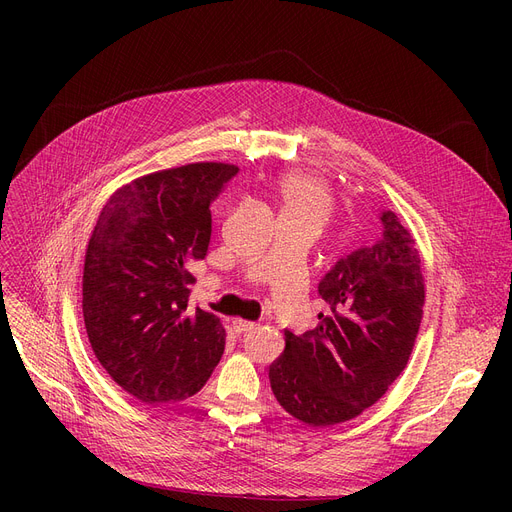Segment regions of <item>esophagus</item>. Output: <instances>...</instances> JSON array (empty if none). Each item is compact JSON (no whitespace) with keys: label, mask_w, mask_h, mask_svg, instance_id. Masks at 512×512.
Instances as JSON below:
<instances>
[{"label":"esophagus","mask_w":512,"mask_h":512,"mask_svg":"<svg viewBox=\"0 0 512 512\" xmlns=\"http://www.w3.org/2000/svg\"><path fill=\"white\" fill-rule=\"evenodd\" d=\"M255 326H257L255 321H247V319H240V317H234V319H232V330H234L236 334H245V332L253 330Z\"/></svg>","instance_id":"obj_1"}]
</instances>
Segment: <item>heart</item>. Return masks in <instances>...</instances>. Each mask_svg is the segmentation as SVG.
<instances>
[{"mask_svg": "<svg viewBox=\"0 0 512 512\" xmlns=\"http://www.w3.org/2000/svg\"><path fill=\"white\" fill-rule=\"evenodd\" d=\"M278 197L282 213L301 215L324 224L332 209V193L328 184L311 174L290 172L278 180Z\"/></svg>", "mask_w": 512, "mask_h": 512, "instance_id": "obj_1", "label": "heart"}]
</instances>
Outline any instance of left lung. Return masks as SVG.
<instances>
[{
  "label": "left lung",
  "mask_w": 512,
  "mask_h": 512,
  "mask_svg": "<svg viewBox=\"0 0 512 512\" xmlns=\"http://www.w3.org/2000/svg\"><path fill=\"white\" fill-rule=\"evenodd\" d=\"M384 236L340 259L319 282L328 311L301 336L284 330L270 384L286 413L311 427L355 419L407 367L423 317L425 282L413 234L382 211Z\"/></svg>",
  "instance_id": "left-lung-1"
}]
</instances>
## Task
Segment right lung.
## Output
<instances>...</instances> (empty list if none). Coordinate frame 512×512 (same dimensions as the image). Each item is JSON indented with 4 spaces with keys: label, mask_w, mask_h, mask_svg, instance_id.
Instances as JSON below:
<instances>
[{
    "label": "right lung",
    "mask_w": 512,
    "mask_h": 512,
    "mask_svg": "<svg viewBox=\"0 0 512 512\" xmlns=\"http://www.w3.org/2000/svg\"><path fill=\"white\" fill-rule=\"evenodd\" d=\"M238 172L197 161L132 180L101 209L83 272V315L97 361L147 405L197 394L220 363V317L188 305L205 259L211 203Z\"/></svg>",
    "instance_id": "1"
}]
</instances>
